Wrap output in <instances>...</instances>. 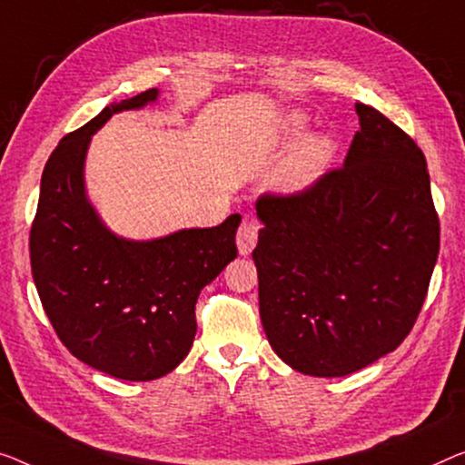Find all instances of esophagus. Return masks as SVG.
<instances>
[{
    "label": "esophagus",
    "mask_w": 465,
    "mask_h": 465,
    "mask_svg": "<svg viewBox=\"0 0 465 465\" xmlns=\"http://www.w3.org/2000/svg\"><path fill=\"white\" fill-rule=\"evenodd\" d=\"M256 240H259V223L254 219L244 217L240 227L238 235H235V242H238V251L242 256H248L256 246Z\"/></svg>",
    "instance_id": "34e87169"
}]
</instances>
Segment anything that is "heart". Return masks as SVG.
Instances as JSON below:
<instances>
[{
  "label": "heart",
  "instance_id": "1",
  "mask_svg": "<svg viewBox=\"0 0 465 465\" xmlns=\"http://www.w3.org/2000/svg\"><path fill=\"white\" fill-rule=\"evenodd\" d=\"M301 129V119H290L288 131L296 134ZM334 156V143L325 135H307L288 152L277 166L272 182L280 192L307 190L328 169Z\"/></svg>",
  "mask_w": 465,
  "mask_h": 465
}]
</instances>
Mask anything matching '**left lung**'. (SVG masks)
I'll use <instances>...</instances> for the list:
<instances>
[{"mask_svg": "<svg viewBox=\"0 0 465 465\" xmlns=\"http://www.w3.org/2000/svg\"><path fill=\"white\" fill-rule=\"evenodd\" d=\"M355 110L341 169L256 200L262 330L282 361L317 378L349 376L405 341L440 244L424 152L376 108Z\"/></svg>", "mask_w": 465, "mask_h": 465, "instance_id": "8db88e82", "label": "left lung"}]
</instances>
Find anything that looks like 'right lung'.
<instances>
[{"instance_id": "1", "label": "right lung", "mask_w": 465, "mask_h": 465, "mask_svg": "<svg viewBox=\"0 0 465 465\" xmlns=\"http://www.w3.org/2000/svg\"><path fill=\"white\" fill-rule=\"evenodd\" d=\"M158 98L148 89L110 104L62 137L41 175L31 225V269L55 334L83 363L108 376L148 382L175 370L196 336L200 290L238 256L240 214L206 230L150 242L114 235L83 183L87 145L114 113Z\"/></svg>"}]
</instances>
